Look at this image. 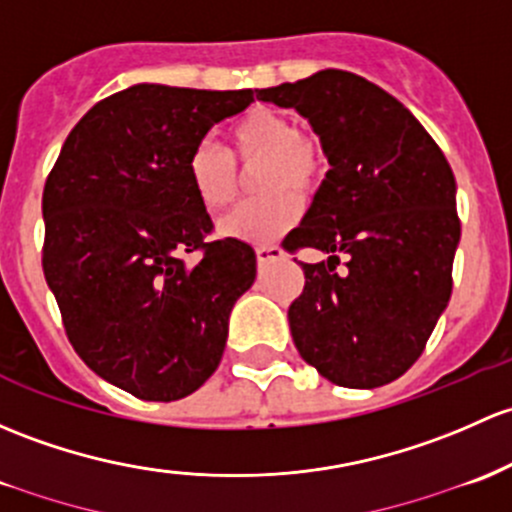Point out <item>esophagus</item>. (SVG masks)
<instances>
[{
  "label": "esophagus",
  "mask_w": 512,
  "mask_h": 512,
  "mask_svg": "<svg viewBox=\"0 0 512 512\" xmlns=\"http://www.w3.org/2000/svg\"><path fill=\"white\" fill-rule=\"evenodd\" d=\"M255 255H257V265L265 267L267 262L279 260L284 252H282V247H279V245H260V247H255Z\"/></svg>",
  "instance_id": "esophagus-1"
}]
</instances>
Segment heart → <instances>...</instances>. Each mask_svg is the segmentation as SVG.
I'll return each instance as SVG.
<instances>
[{
	"label": "heart",
	"instance_id": "obj_1",
	"mask_svg": "<svg viewBox=\"0 0 512 512\" xmlns=\"http://www.w3.org/2000/svg\"><path fill=\"white\" fill-rule=\"evenodd\" d=\"M233 157L218 144L198 142L186 159V176L206 211H223L238 191V166L260 164L255 188L265 196L240 203L220 218V235L265 245L287 233L299 220V193L314 191L326 171V154L319 139L294 127L284 112L252 107L230 129Z\"/></svg>",
	"mask_w": 512,
	"mask_h": 512
}]
</instances>
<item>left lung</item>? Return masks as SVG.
Returning a JSON list of instances; mask_svg holds the SVG:
<instances>
[{"instance_id":"8db88e82","label":"left lung","mask_w":512,"mask_h":512,"mask_svg":"<svg viewBox=\"0 0 512 512\" xmlns=\"http://www.w3.org/2000/svg\"><path fill=\"white\" fill-rule=\"evenodd\" d=\"M257 100L306 117L331 164L282 242L328 255L301 262L294 346L336 385L392 383L422 355L451 297L461 223L449 161L400 100L355 73L328 68L257 90Z\"/></svg>"}]
</instances>
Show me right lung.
Returning a JSON list of instances; mask_svg holds the SVG:
<instances>
[{"mask_svg": "<svg viewBox=\"0 0 512 512\" xmlns=\"http://www.w3.org/2000/svg\"><path fill=\"white\" fill-rule=\"evenodd\" d=\"M252 90L139 83L90 107L43 186V274L75 353L129 395L174 402L218 368L255 250L208 242L191 149ZM188 251L202 255L185 260Z\"/></svg>", "mask_w": 512, "mask_h": 512, "instance_id": "right-lung-1", "label": "right lung"}]
</instances>
